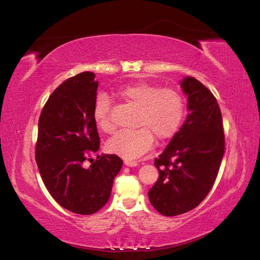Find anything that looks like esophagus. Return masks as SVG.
Returning a JSON list of instances; mask_svg holds the SVG:
<instances>
[{"instance_id":"obj_1","label":"esophagus","mask_w":260,"mask_h":260,"mask_svg":"<svg viewBox=\"0 0 260 260\" xmlns=\"http://www.w3.org/2000/svg\"><path fill=\"white\" fill-rule=\"evenodd\" d=\"M124 164L128 167H136L138 164L136 161H131V160H125Z\"/></svg>"}]
</instances>
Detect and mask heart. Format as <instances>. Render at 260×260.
Masks as SVG:
<instances>
[{"instance_id":"b5f03b06","label":"heart","mask_w":260,"mask_h":260,"mask_svg":"<svg viewBox=\"0 0 260 260\" xmlns=\"http://www.w3.org/2000/svg\"><path fill=\"white\" fill-rule=\"evenodd\" d=\"M119 98L138 108L136 131H120L107 142V150L125 159L141 157L153 146L154 136L158 141L170 140L177 132L184 116V100L177 90L159 88L147 83H136L119 90ZM93 118L104 133L114 131L111 103L104 95L95 101Z\"/></svg>"}]
</instances>
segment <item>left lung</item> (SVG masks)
<instances>
[{
  "mask_svg": "<svg viewBox=\"0 0 260 260\" xmlns=\"http://www.w3.org/2000/svg\"><path fill=\"white\" fill-rule=\"evenodd\" d=\"M180 87L188 115L155 159L159 176L148 191L150 204L164 216L187 213L204 201L225 152L221 113L213 93L190 76L180 81Z\"/></svg>",
  "mask_w": 260,
  "mask_h": 260,
  "instance_id": "left-lung-1",
  "label": "left lung"
}]
</instances>
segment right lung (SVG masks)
<instances>
[{
  "label": "right lung",
  "mask_w": 260,
  "mask_h": 260,
  "mask_svg": "<svg viewBox=\"0 0 260 260\" xmlns=\"http://www.w3.org/2000/svg\"><path fill=\"white\" fill-rule=\"evenodd\" d=\"M83 72L63 82L48 98L39 119L35 159L43 183L65 209L90 215L104 206L123 160L117 155L98 156L89 167L84 161L100 149L93 118L99 82Z\"/></svg>",
  "instance_id": "obj_1"
}]
</instances>
